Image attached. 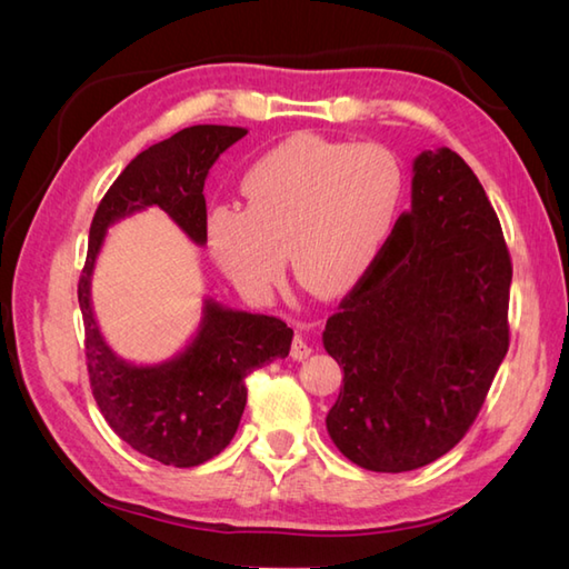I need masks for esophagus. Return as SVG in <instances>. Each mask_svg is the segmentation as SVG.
Instances as JSON below:
<instances>
[{"mask_svg":"<svg viewBox=\"0 0 569 569\" xmlns=\"http://www.w3.org/2000/svg\"><path fill=\"white\" fill-rule=\"evenodd\" d=\"M310 352H312V347H310V342L306 340V335H296L293 347H291V357L298 359V361H303V359L310 357Z\"/></svg>","mask_w":569,"mask_h":569,"instance_id":"esophagus-1","label":"esophagus"}]
</instances>
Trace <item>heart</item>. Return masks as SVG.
<instances>
[{
    "instance_id": "obj_1",
    "label": "heart",
    "mask_w": 569,
    "mask_h": 569,
    "mask_svg": "<svg viewBox=\"0 0 569 569\" xmlns=\"http://www.w3.org/2000/svg\"><path fill=\"white\" fill-rule=\"evenodd\" d=\"M239 204L208 217L214 263L241 293L263 298L286 253L306 291L335 298L365 281L401 212L406 176L379 143L300 134L263 153L241 178Z\"/></svg>"
}]
</instances>
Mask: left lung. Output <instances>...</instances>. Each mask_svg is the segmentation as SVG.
I'll use <instances>...</instances> for the list:
<instances>
[{"instance_id": "8db88e82", "label": "left lung", "mask_w": 569, "mask_h": 569, "mask_svg": "<svg viewBox=\"0 0 569 569\" xmlns=\"http://www.w3.org/2000/svg\"><path fill=\"white\" fill-rule=\"evenodd\" d=\"M511 273L475 171L447 147L418 153L410 212L322 332L345 371L325 418L337 450L398 475L465 438L509 349Z\"/></svg>"}]
</instances>
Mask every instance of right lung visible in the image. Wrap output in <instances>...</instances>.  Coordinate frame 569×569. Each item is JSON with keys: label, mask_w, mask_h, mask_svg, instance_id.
<instances>
[{"label": "right lung", "mask_w": 569, "mask_h": 569, "mask_svg": "<svg viewBox=\"0 0 569 569\" xmlns=\"http://www.w3.org/2000/svg\"><path fill=\"white\" fill-rule=\"evenodd\" d=\"M247 129L198 124L153 143L107 190L90 224L88 261L78 283L92 396L110 428L137 452L171 467H198L234 438L247 406L244 379L291 352L283 320L202 300L196 335L171 359L134 365L107 345L92 310V273L107 229L124 217L161 208L192 244H208L204 180Z\"/></svg>", "instance_id": "right-lung-1"}]
</instances>
